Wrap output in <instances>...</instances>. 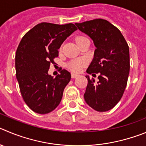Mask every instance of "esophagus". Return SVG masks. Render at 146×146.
I'll list each match as a JSON object with an SVG mask.
<instances>
[{"label": "esophagus", "mask_w": 146, "mask_h": 146, "mask_svg": "<svg viewBox=\"0 0 146 146\" xmlns=\"http://www.w3.org/2000/svg\"><path fill=\"white\" fill-rule=\"evenodd\" d=\"M78 76H79V75L76 74V73H72V74H71L72 78H78Z\"/></svg>", "instance_id": "obj_1"}]
</instances>
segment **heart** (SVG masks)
<instances>
[{"label":"heart","mask_w":146,"mask_h":146,"mask_svg":"<svg viewBox=\"0 0 146 146\" xmlns=\"http://www.w3.org/2000/svg\"><path fill=\"white\" fill-rule=\"evenodd\" d=\"M85 38L86 37H84V36H78V37L76 38V42L82 39H85ZM85 63L86 62L84 60H73L69 62L68 67L73 71L79 72L81 71V68H83V66H84Z\"/></svg>","instance_id":"b5f03b06"}]
</instances>
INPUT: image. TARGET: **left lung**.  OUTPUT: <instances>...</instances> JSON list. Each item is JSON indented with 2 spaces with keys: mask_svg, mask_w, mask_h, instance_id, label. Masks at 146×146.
<instances>
[{
  "mask_svg": "<svg viewBox=\"0 0 146 146\" xmlns=\"http://www.w3.org/2000/svg\"><path fill=\"white\" fill-rule=\"evenodd\" d=\"M93 40L96 50L86 72L99 73L98 81L88 80L84 99L98 111H107L117 104L126 88L130 72L129 47L119 29L102 19L75 24Z\"/></svg>",
  "mask_w": 146,
  "mask_h": 146,
  "instance_id": "1",
  "label": "left lung"
}]
</instances>
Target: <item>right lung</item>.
<instances>
[{"label": "right lung", "instance_id": "obj_1", "mask_svg": "<svg viewBox=\"0 0 146 146\" xmlns=\"http://www.w3.org/2000/svg\"><path fill=\"white\" fill-rule=\"evenodd\" d=\"M77 30L73 24L42 22L21 39L15 57L16 76L24 102L32 111L47 114L60 104L71 75L61 70L55 78L48 74L50 63L58 56L64 41Z\"/></svg>", "mask_w": 146, "mask_h": 146}]
</instances>
